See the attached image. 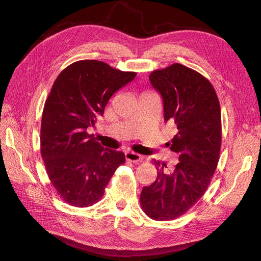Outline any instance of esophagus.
Wrapping results in <instances>:
<instances>
[{
	"label": "esophagus",
	"instance_id": "obj_1",
	"mask_svg": "<svg viewBox=\"0 0 261 261\" xmlns=\"http://www.w3.org/2000/svg\"><path fill=\"white\" fill-rule=\"evenodd\" d=\"M125 157H126L127 161L133 162V163H137V162H140L142 160L141 156L137 153H134V152H126Z\"/></svg>",
	"mask_w": 261,
	"mask_h": 261
}]
</instances>
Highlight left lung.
Masks as SVG:
<instances>
[{
	"label": "left lung",
	"mask_w": 261,
	"mask_h": 261,
	"mask_svg": "<svg viewBox=\"0 0 261 261\" xmlns=\"http://www.w3.org/2000/svg\"><path fill=\"white\" fill-rule=\"evenodd\" d=\"M163 100L164 121L176 129L166 145L178 154L171 168L154 160L157 179L140 194L146 216L173 220L192 207L206 191L219 162L221 109L212 84L197 71L172 64L150 74Z\"/></svg>",
	"instance_id": "obj_1"
}]
</instances>
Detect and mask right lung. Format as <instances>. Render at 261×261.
<instances>
[{"instance_id": "1", "label": "right lung", "mask_w": 261, "mask_h": 261, "mask_svg": "<svg viewBox=\"0 0 261 261\" xmlns=\"http://www.w3.org/2000/svg\"><path fill=\"white\" fill-rule=\"evenodd\" d=\"M135 76L101 61L83 60L55 81L42 113L40 150L51 185L70 205L98 202L125 162L123 152L104 148L87 129L103 116L110 97Z\"/></svg>"}]
</instances>
